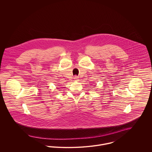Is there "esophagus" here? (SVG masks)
Masks as SVG:
<instances>
[{"label":"esophagus","instance_id":"34e87169","mask_svg":"<svg viewBox=\"0 0 152 152\" xmlns=\"http://www.w3.org/2000/svg\"><path fill=\"white\" fill-rule=\"evenodd\" d=\"M74 79L75 81H78L79 80V78H78V77L77 76H75V77H74Z\"/></svg>","mask_w":152,"mask_h":152}]
</instances>
